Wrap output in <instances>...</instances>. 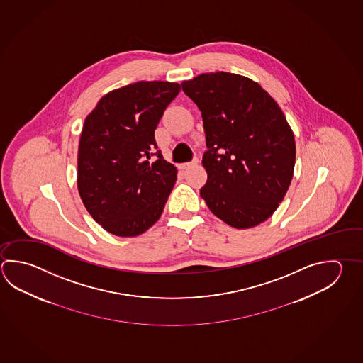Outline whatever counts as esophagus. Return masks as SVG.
Here are the masks:
<instances>
[{
	"mask_svg": "<svg viewBox=\"0 0 363 363\" xmlns=\"http://www.w3.org/2000/svg\"><path fill=\"white\" fill-rule=\"evenodd\" d=\"M196 164H198V159H194L192 162L179 165V168H181V169H187V168H191V167H195Z\"/></svg>",
	"mask_w": 363,
	"mask_h": 363,
	"instance_id": "1",
	"label": "esophagus"
}]
</instances>
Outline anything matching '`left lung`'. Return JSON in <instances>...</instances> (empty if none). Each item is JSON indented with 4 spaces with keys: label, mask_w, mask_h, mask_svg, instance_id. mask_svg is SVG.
Listing matches in <instances>:
<instances>
[{
    "label": "left lung",
    "mask_w": 363,
    "mask_h": 363,
    "mask_svg": "<svg viewBox=\"0 0 363 363\" xmlns=\"http://www.w3.org/2000/svg\"><path fill=\"white\" fill-rule=\"evenodd\" d=\"M201 111L208 173L201 198L235 228L258 226L282 201L293 178L294 133L259 84L227 72L181 83Z\"/></svg>",
    "instance_id": "1"
}]
</instances>
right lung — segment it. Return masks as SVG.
Returning a JSON list of instances; mask_svg holds the SVG:
<instances>
[{"label":"right lung","instance_id":"add662e5","mask_svg":"<svg viewBox=\"0 0 363 363\" xmlns=\"http://www.w3.org/2000/svg\"><path fill=\"white\" fill-rule=\"evenodd\" d=\"M179 89L178 83H132L101 97L86 118L77 185L86 209L108 233L137 236L162 216L177 168L157 150L155 130Z\"/></svg>","mask_w":363,"mask_h":363}]
</instances>
